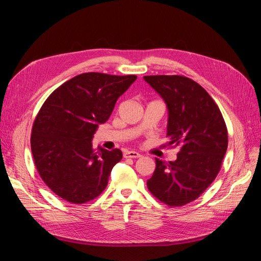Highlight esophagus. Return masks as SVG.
<instances>
[{
    "label": "esophagus",
    "mask_w": 261,
    "mask_h": 261,
    "mask_svg": "<svg viewBox=\"0 0 261 261\" xmlns=\"http://www.w3.org/2000/svg\"><path fill=\"white\" fill-rule=\"evenodd\" d=\"M123 156H124V158H139V157H141V154L139 153V152H137V151H132V150H127V151H125L124 153H123Z\"/></svg>",
    "instance_id": "1"
}]
</instances>
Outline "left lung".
<instances>
[{
  "label": "left lung",
  "mask_w": 261,
  "mask_h": 261,
  "mask_svg": "<svg viewBox=\"0 0 261 261\" xmlns=\"http://www.w3.org/2000/svg\"><path fill=\"white\" fill-rule=\"evenodd\" d=\"M168 109V146L179 152L175 162L156 158L147 180L149 191L169 206L193 202L218 176L228 148V130L213 98L191 79L179 75L143 77Z\"/></svg>",
  "instance_id": "8db88e82"
}]
</instances>
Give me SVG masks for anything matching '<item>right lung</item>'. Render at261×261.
Instances as JSON below:
<instances>
[{
    "label": "right lung",
    "mask_w": 261,
    "mask_h": 261,
    "mask_svg": "<svg viewBox=\"0 0 261 261\" xmlns=\"http://www.w3.org/2000/svg\"><path fill=\"white\" fill-rule=\"evenodd\" d=\"M136 80V75H77L55 90L39 111L31 134L33 160L42 180L65 201L84 204L107 187L122 152L95 150L92 140Z\"/></svg>",
    "instance_id": "add662e5"
}]
</instances>
